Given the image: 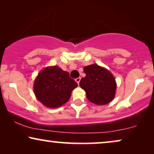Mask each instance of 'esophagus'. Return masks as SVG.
Segmentation results:
<instances>
[{"instance_id":"34e87169","label":"esophagus","mask_w":154,"mask_h":154,"mask_svg":"<svg viewBox=\"0 0 154 154\" xmlns=\"http://www.w3.org/2000/svg\"><path fill=\"white\" fill-rule=\"evenodd\" d=\"M81 77H79V78H77V79H75V81L77 82V83L79 84V83H80V81H81Z\"/></svg>"}]
</instances>
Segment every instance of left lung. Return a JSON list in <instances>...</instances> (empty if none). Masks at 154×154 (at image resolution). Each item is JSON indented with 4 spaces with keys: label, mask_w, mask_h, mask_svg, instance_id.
<instances>
[{
    "label": "left lung",
    "mask_w": 154,
    "mask_h": 154,
    "mask_svg": "<svg viewBox=\"0 0 154 154\" xmlns=\"http://www.w3.org/2000/svg\"><path fill=\"white\" fill-rule=\"evenodd\" d=\"M83 70L86 75L79 85L85 91L88 100L98 105L110 102L116 90L115 79L110 71L95 64L85 66Z\"/></svg>",
    "instance_id": "left-lung-1"
}]
</instances>
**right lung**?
<instances>
[{"instance_id":"1","label":"right lung","mask_w":154,"mask_h":154,"mask_svg":"<svg viewBox=\"0 0 154 154\" xmlns=\"http://www.w3.org/2000/svg\"><path fill=\"white\" fill-rule=\"evenodd\" d=\"M78 86L67 71L58 66L47 67L39 73L34 82L35 95L45 106L56 108L66 103Z\"/></svg>"}]
</instances>
